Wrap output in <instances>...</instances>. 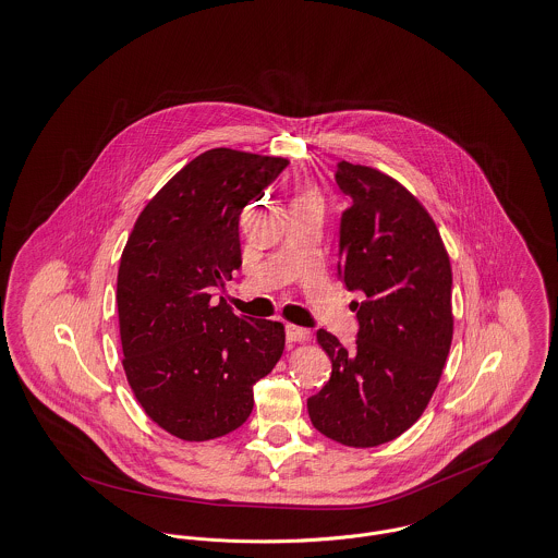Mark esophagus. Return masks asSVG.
I'll return each mask as SVG.
<instances>
[{"label": "esophagus", "instance_id": "34e87169", "mask_svg": "<svg viewBox=\"0 0 558 558\" xmlns=\"http://www.w3.org/2000/svg\"><path fill=\"white\" fill-rule=\"evenodd\" d=\"M284 333H287V342H291V344H295V342H306L310 338L308 329L298 327V325H291V323L284 327Z\"/></svg>", "mask_w": 558, "mask_h": 558}]
</instances>
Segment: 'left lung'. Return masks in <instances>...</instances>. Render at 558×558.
I'll return each mask as SVG.
<instances>
[{"label": "left lung", "mask_w": 558, "mask_h": 558, "mask_svg": "<svg viewBox=\"0 0 558 558\" xmlns=\"http://www.w3.org/2000/svg\"><path fill=\"white\" fill-rule=\"evenodd\" d=\"M336 184L353 198L340 218L338 276L362 293L357 340H316L331 360L308 398L312 426L349 447H376L407 433L433 398L451 347V265L424 205L393 178L340 162Z\"/></svg>", "instance_id": "8db88e82"}]
</instances>
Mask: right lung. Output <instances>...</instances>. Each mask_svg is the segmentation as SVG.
Instances as JSON below:
<instances>
[{"label":"right lung","instance_id":"add662e5","mask_svg":"<svg viewBox=\"0 0 558 558\" xmlns=\"http://www.w3.org/2000/svg\"><path fill=\"white\" fill-rule=\"evenodd\" d=\"M289 160L216 147L141 211L118 271L125 378L167 433L209 440L252 413L256 380L284 351V325L238 316L214 291L242 265L240 216Z\"/></svg>","mask_w":558,"mask_h":558}]
</instances>
